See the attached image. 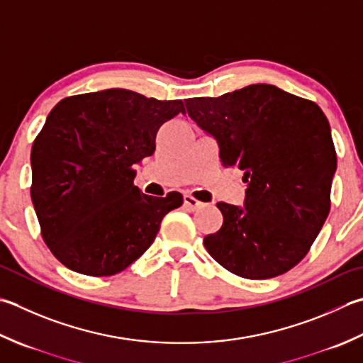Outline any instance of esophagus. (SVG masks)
I'll use <instances>...</instances> for the list:
<instances>
[{
  "instance_id": "34e87169",
  "label": "esophagus",
  "mask_w": 363,
  "mask_h": 363,
  "mask_svg": "<svg viewBox=\"0 0 363 363\" xmlns=\"http://www.w3.org/2000/svg\"><path fill=\"white\" fill-rule=\"evenodd\" d=\"M184 206H187L190 211H200V209H203L204 204L200 203L198 200H195V198L191 195H186V196H184Z\"/></svg>"
}]
</instances>
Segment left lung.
I'll use <instances>...</instances> for the list:
<instances>
[{
	"instance_id": "8db88e82",
	"label": "left lung",
	"mask_w": 363,
	"mask_h": 363,
	"mask_svg": "<svg viewBox=\"0 0 363 363\" xmlns=\"http://www.w3.org/2000/svg\"><path fill=\"white\" fill-rule=\"evenodd\" d=\"M189 116L244 169V206L217 203L223 225L204 238L226 271L264 280L293 269L321 231L337 169L329 121L319 106L274 84L186 101Z\"/></svg>"
}]
</instances>
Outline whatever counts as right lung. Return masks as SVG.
<instances>
[{
	"label": "right lung",
	"mask_w": 363,
	"mask_h": 363,
	"mask_svg": "<svg viewBox=\"0 0 363 363\" xmlns=\"http://www.w3.org/2000/svg\"><path fill=\"white\" fill-rule=\"evenodd\" d=\"M181 111L182 101L119 88L66 97L50 111L31 149V200L42 238L70 271H124L182 204L177 191L159 198L133 186L160 125Z\"/></svg>",
	"instance_id": "add662e5"
}]
</instances>
